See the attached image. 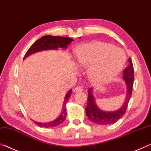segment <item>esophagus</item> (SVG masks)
<instances>
[{
	"label": "esophagus",
	"instance_id": "esophagus-1",
	"mask_svg": "<svg viewBox=\"0 0 151 151\" xmlns=\"http://www.w3.org/2000/svg\"><path fill=\"white\" fill-rule=\"evenodd\" d=\"M83 88L81 86H77V87H76L75 88H74V91L75 92H81L83 91Z\"/></svg>",
	"mask_w": 151,
	"mask_h": 151
}]
</instances>
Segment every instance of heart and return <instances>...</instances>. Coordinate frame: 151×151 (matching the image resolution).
I'll return each instance as SVG.
<instances>
[{"instance_id":"1","label":"heart","mask_w":151,"mask_h":151,"mask_svg":"<svg viewBox=\"0 0 151 151\" xmlns=\"http://www.w3.org/2000/svg\"><path fill=\"white\" fill-rule=\"evenodd\" d=\"M77 62L88 68V77L95 84L107 83L122 70L126 56L123 50L109 43L96 42L86 44L76 50Z\"/></svg>"}]
</instances>
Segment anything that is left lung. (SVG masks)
Returning <instances> with one entry per match:
<instances>
[{
	"instance_id": "left-lung-1",
	"label": "left lung",
	"mask_w": 151,
	"mask_h": 151,
	"mask_svg": "<svg viewBox=\"0 0 151 151\" xmlns=\"http://www.w3.org/2000/svg\"><path fill=\"white\" fill-rule=\"evenodd\" d=\"M123 78L126 81L128 86L127 96L124 106L118 110L115 111H104L99 109L97 107L95 103V99L93 96L92 88H88L87 105L86 107V114L88 118L93 123L100 125H108L112 124L118 122L127 110L128 105L132 95V91L133 83L134 80V67L132 61L130 58H129V65L124 69L123 72Z\"/></svg>"
}]
</instances>
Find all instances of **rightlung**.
I'll use <instances>...</instances> for the list:
<instances>
[{
	"instance_id": "1",
	"label": "right lung",
	"mask_w": 151,
	"mask_h": 151,
	"mask_svg": "<svg viewBox=\"0 0 151 151\" xmlns=\"http://www.w3.org/2000/svg\"><path fill=\"white\" fill-rule=\"evenodd\" d=\"M73 41V39L65 37H60V36H53V35H45L43 36L40 39L37 40L32 46H31L27 52L24 56V58H27L29 55L32 54L35 52L42 51V50H55L58 49V47H63V48H66L68 44ZM72 89L67 93V94L64 99V101L63 104V108L62 113L58 118L55 120L50 122L47 123H41L33 121L35 124L37 126H40L42 128H53L60 125L64 121L66 117V104L69 100V98L71 96Z\"/></svg>"
}]
</instances>
